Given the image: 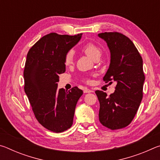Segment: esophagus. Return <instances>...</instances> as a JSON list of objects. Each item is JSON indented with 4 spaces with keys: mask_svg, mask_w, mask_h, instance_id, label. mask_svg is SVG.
Returning <instances> with one entry per match:
<instances>
[{
    "mask_svg": "<svg viewBox=\"0 0 160 160\" xmlns=\"http://www.w3.org/2000/svg\"><path fill=\"white\" fill-rule=\"evenodd\" d=\"M92 90H90V89H88V88H85V90H84V93H90V92H92Z\"/></svg>",
    "mask_w": 160,
    "mask_h": 160,
    "instance_id": "34e87169",
    "label": "esophagus"
}]
</instances>
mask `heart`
I'll return each mask as SVG.
<instances>
[{
    "mask_svg": "<svg viewBox=\"0 0 160 160\" xmlns=\"http://www.w3.org/2000/svg\"><path fill=\"white\" fill-rule=\"evenodd\" d=\"M82 51L87 56L94 59L97 56H100V48L95 43L92 42H88L85 43L82 47ZM74 53L73 51H69L64 56V64L66 66H70L73 63Z\"/></svg>",
    "mask_w": 160,
    "mask_h": 160,
    "instance_id": "heart-1",
    "label": "heart"
}]
</instances>
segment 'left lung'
Listing matches in <instances>:
<instances>
[{"label": "left lung", "instance_id": "left-lung-1", "mask_svg": "<svg viewBox=\"0 0 160 160\" xmlns=\"http://www.w3.org/2000/svg\"><path fill=\"white\" fill-rule=\"evenodd\" d=\"M98 35L106 41L111 52L110 66L103 80L117 82L115 92L109 96L103 91H95L100 104L99 120L111 130L121 129L131 123L142 101L145 81L142 58L131 40L120 32Z\"/></svg>", "mask_w": 160, "mask_h": 160}]
</instances>
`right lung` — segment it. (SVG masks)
Listing matches in <instances>:
<instances>
[{
	"label": "right lung",
	"mask_w": 160,
	"mask_h": 160,
	"mask_svg": "<svg viewBox=\"0 0 160 160\" xmlns=\"http://www.w3.org/2000/svg\"><path fill=\"white\" fill-rule=\"evenodd\" d=\"M82 34L74 36L51 32L29 50L24 69L25 92L39 123L54 132L72 125L77 102L83 92L78 87L57 90L58 75L66 71L64 56L79 42Z\"/></svg>",
	"instance_id": "1"
}]
</instances>
